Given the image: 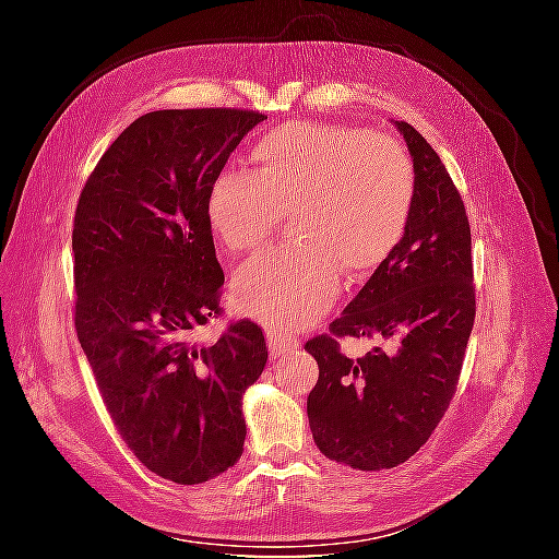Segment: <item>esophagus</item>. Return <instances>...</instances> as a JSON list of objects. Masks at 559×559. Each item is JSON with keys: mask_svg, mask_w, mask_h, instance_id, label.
Returning <instances> with one entry per match:
<instances>
[{"mask_svg": "<svg viewBox=\"0 0 559 559\" xmlns=\"http://www.w3.org/2000/svg\"><path fill=\"white\" fill-rule=\"evenodd\" d=\"M267 349H270V357H273V359H284V357H289V354H294L298 349V341H296V337L284 335V333L270 331L267 333Z\"/></svg>", "mask_w": 559, "mask_h": 559, "instance_id": "1", "label": "esophagus"}]
</instances>
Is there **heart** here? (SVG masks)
<instances>
[{
	"instance_id": "1",
	"label": "heart",
	"mask_w": 559,
	"mask_h": 559,
	"mask_svg": "<svg viewBox=\"0 0 559 559\" xmlns=\"http://www.w3.org/2000/svg\"><path fill=\"white\" fill-rule=\"evenodd\" d=\"M257 173L228 167L210 186L207 222L230 251L263 245L284 214L298 245L270 249L233 277L242 312L298 331L329 310L347 275L376 270L403 240L415 167L394 140L345 126L292 123L253 144Z\"/></svg>"
}]
</instances>
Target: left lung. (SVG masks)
Wrapping results in <instances>:
<instances>
[{
    "mask_svg": "<svg viewBox=\"0 0 559 559\" xmlns=\"http://www.w3.org/2000/svg\"><path fill=\"white\" fill-rule=\"evenodd\" d=\"M415 167V205L399 247L376 267L329 335L308 341L319 380L308 396L317 448L357 471L403 464L429 441L462 373L476 317L464 202L429 142L394 121ZM388 347L349 360L337 336Z\"/></svg>",
    "mask_w": 559,
    "mask_h": 559,
    "instance_id": "obj_1",
    "label": "left lung"
}]
</instances>
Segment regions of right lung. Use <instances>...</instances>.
<instances>
[{"mask_svg":"<svg viewBox=\"0 0 559 559\" xmlns=\"http://www.w3.org/2000/svg\"><path fill=\"white\" fill-rule=\"evenodd\" d=\"M267 116L163 109L132 121L83 186L72 233L83 354L118 433L156 476L216 478L242 456V396L267 361L263 331L218 314L224 270L207 222L210 186Z\"/></svg>","mask_w":559,"mask_h":559,"instance_id":"obj_1","label":"right lung"}]
</instances>
